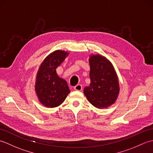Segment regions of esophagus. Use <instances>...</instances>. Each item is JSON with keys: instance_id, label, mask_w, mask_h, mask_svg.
Wrapping results in <instances>:
<instances>
[{"instance_id": "esophagus-1", "label": "esophagus", "mask_w": 153, "mask_h": 153, "mask_svg": "<svg viewBox=\"0 0 153 153\" xmlns=\"http://www.w3.org/2000/svg\"><path fill=\"white\" fill-rule=\"evenodd\" d=\"M74 89L76 91H82V85L80 84H77V85L74 87Z\"/></svg>"}]
</instances>
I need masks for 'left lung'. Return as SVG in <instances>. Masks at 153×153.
<instances>
[{"mask_svg":"<svg viewBox=\"0 0 153 153\" xmlns=\"http://www.w3.org/2000/svg\"><path fill=\"white\" fill-rule=\"evenodd\" d=\"M90 85L83 89L88 101L97 108L112 105L120 93L118 77L112 64L101 54L89 56Z\"/></svg>","mask_w":153,"mask_h":153,"instance_id":"1","label":"left lung"}]
</instances>
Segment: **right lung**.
<instances>
[{
  "label": "right lung",
  "mask_w": 153,
  "mask_h": 153,
  "mask_svg": "<svg viewBox=\"0 0 153 153\" xmlns=\"http://www.w3.org/2000/svg\"><path fill=\"white\" fill-rule=\"evenodd\" d=\"M69 54L68 51H54L45 58L39 68L35 91L39 101L47 108L60 106L70 92L66 81L58 76L56 70Z\"/></svg>",
  "instance_id": "add662e5"
}]
</instances>
